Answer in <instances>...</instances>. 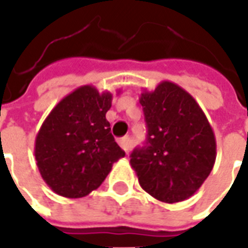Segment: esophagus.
<instances>
[{
    "mask_svg": "<svg viewBox=\"0 0 248 248\" xmlns=\"http://www.w3.org/2000/svg\"><path fill=\"white\" fill-rule=\"evenodd\" d=\"M119 145H121V147H122L126 153H129L130 149H131V140H130L127 137H124V138H121V140H119Z\"/></svg>",
    "mask_w": 248,
    "mask_h": 248,
    "instance_id": "34e87169",
    "label": "esophagus"
}]
</instances>
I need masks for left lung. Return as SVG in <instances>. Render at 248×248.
<instances>
[{
  "mask_svg": "<svg viewBox=\"0 0 248 248\" xmlns=\"http://www.w3.org/2000/svg\"><path fill=\"white\" fill-rule=\"evenodd\" d=\"M147 140L130 155L140 187L165 203L195 194L213 170L217 140L207 117L190 93L170 81L143 90Z\"/></svg>",
  "mask_w": 248,
  "mask_h": 248,
  "instance_id": "obj_1",
  "label": "left lung"
}]
</instances>
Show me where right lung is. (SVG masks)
<instances>
[{
	"mask_svg": "<svg viewBox=\"0 0 248 248\" xmlns=\"http://www.w3.org/2000/svg\"><path fill=\"white\" fill-rule=\"evenodd\" d=\"M111 101V93L79 86L44 121L35 137V161L42 179L58 195L86 197L124 156L106 119Z\"/></svg>",
	"mask_w": 248,
	"mask_h": 248,
	"instance_id": "add662e5",
	"label": "right lung"
}]
</instances>
